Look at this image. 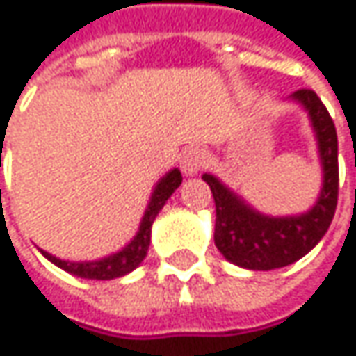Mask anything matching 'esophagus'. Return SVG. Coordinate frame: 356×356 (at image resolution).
<instances>
[{
	"instance_id": "1",
	"label": "esophagus",
	"mask_w": 356,
	"mask_h": 356,
	"mask_svg": "<svg viewBox=\"0 0 356 356\" xmlns=\"http://www.w3.org/2000/svg\"><path fill=\"white\" fill-rule=\"evenodd\" d=\"M205 161H207L205 151L199 147H191V149L183 151V155L179 159V165H181V171L191 177V175H197L199 171L205 167Z\"/></svg>"
}]
</instances>
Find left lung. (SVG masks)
<instances>
[{
    "label": "left lung",
    "instance_id": "1",
    "mask_svg": "<svg viewBox=\"0 0 356 356\" xmlns=\"http://www.w3.org/2000/svg\"><path fill=\"white\" fill-rule=\"evenodd\" d=\"M290 100L310 118L323 167V187L314 205L298 216H266L211 173H203L216 201L213 240L223 258L245 270H276L304 258L323 240L339 199L337 129L314 90H296Z\"/></svg>",
    "mask_w": 356,
    "mask_h": 356
}]
</instances>
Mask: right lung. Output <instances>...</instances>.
I'll return each instance as SVG.
<instances>
[{"instance_id":"obj_1","label":"right lung","mask_w":356,"mask_h":356,"mask_svg":"<svg viewBox=\"0 0 356 356\" xmlns=\"http://www.w3.org/2000/svg\"><path fill=\"white\" fill-rule=\"evenodd\" d=\"M181 171L179 169H171L169 173H165L163 177L159 179V183L155 185L149 205L145 209V216L138 223V232L133 240L129 241L122 250H118L111 256L98 258V260H86V261H70V260H60L52 254L42 252L44 258L56 264L58 268H62L64 272L74 274L78 278H86V280H115L120 276H127L129 272H133L135 268L140 266V261L145 260L149 243H151V227L153 221L159 216V211L163 209V205L167 203V199L175 193L179 185H181Z\"/></svg>"}]
</instances>
